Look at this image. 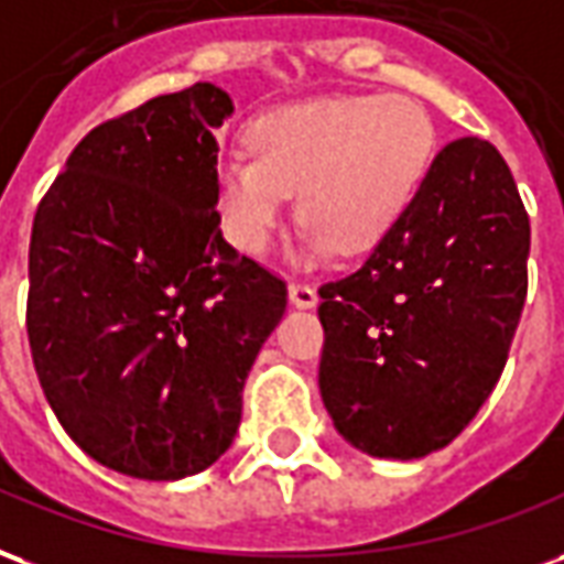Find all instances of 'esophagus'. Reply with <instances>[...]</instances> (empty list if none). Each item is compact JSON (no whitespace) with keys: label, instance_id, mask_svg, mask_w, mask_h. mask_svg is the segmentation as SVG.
<instances>
[{"label":"esophagus","instance_id":"34e87169","mask_svg":"<svg viewBox=\"0 0 564 564\" xmlns=\"http://www.w3.org/2000/svg\"><path fill=\"white\" fill-rule=\"evenodd\" d=\"M288 300L297 306V310H312L315 303H318V294H315V288L310 282H291L288 285Z\"/></svg>","mask_w":564,"mask_h":564}]
</instances>
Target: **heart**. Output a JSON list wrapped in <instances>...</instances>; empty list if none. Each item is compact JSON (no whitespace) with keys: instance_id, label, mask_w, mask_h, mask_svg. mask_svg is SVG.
<instances>
[{"instance_id":"b5f03b06","label":"heart","mask_w":564,"mask_h":564,"mask_svg":"<svg viewBox=\"0 0 564 564\" xmlns=\"http://www.w3.org/2000/svg\"><path fill=\"white\" fill-rule=\"evenodd\" d=\"M246 141L249 152L216 162L221 234L261 254L297 192L306 221L294 261L315 264L336 249L369 252L393 231L433 167L435 126L409 96H322L258 117Z\"/></svg>"}]
</instances>
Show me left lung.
Masks as SVG:
<instances>
[{"label":"left lung","mask_w":564,"mask_h":564,"mask_svg":"<svg viewBox=\"0 0 564 564\" xmlns=\"http://www.w3.org/2000/svg\"><path fill=\"white\" fill-rule=\"evenodd\" d=\"M525 261L511 167L480 138L447 143L364 267L318 288V388L336 433L384 459L451 445L505 369Z\"/></svg>","instance_id":"left-lung-1"}]
</instances>
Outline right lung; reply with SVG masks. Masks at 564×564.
<instances>
[{"instance_id": "1", "label": "right lung", "mask_w": 564, "mask_h": 564, "mask_svg": "<svg viewBox=\"0 0 564 564\" xmlns=\"http://www.w3.org/2000/svg\"><path fill=\"white\" fill-rule=\"evenodd\" d=\"M213 84L150 98L74 147L29 240L26 330L53 414L101 466L180 480L234 442L285 282L221 237Z\"/></svg>"}]
</instances>
